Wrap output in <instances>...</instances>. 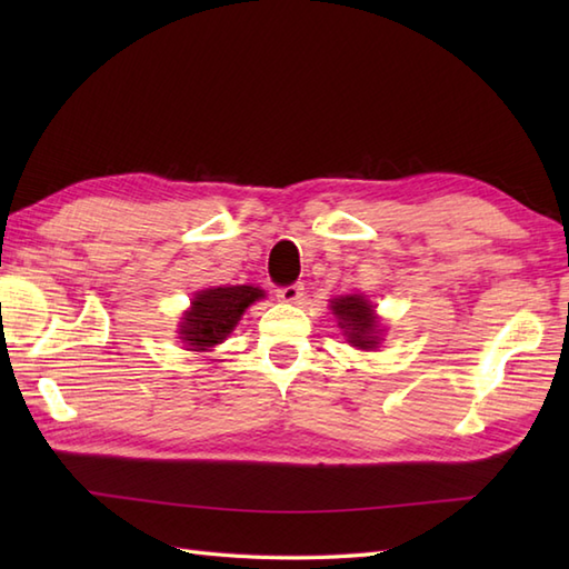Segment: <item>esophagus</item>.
<instances>
[{"label": "esophagus", "instance_id": "obj_1", "mask_svg": "<svg viewBox=\"0 0 569 569\" xmlns=\"http://www.w3.org/2000/svg\"><path fill=\"white\" fill-rule=\"evenodd\" d=\"M278 300H283V303H300L303 300V286L300 283H291V286H283L276 291Z\"/></svg>", "mask_w": 569, "mask_h": 569}]
</instances>
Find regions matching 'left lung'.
I'll list each match as a JSON object with an SVG mask.
<instances>
[{
	"label": "left lung",
	"mask_w": 569,
	"mask_h": 569,
	"mask_svg": "<svg viewBox=\"0 0 569 569\" xmlns=\"http://www.w3.org/2000/svg\"><path fill=\"white\" fill-rule=\"evenodd\" d=\"M330 308L349 345L359 349L379 347V318L365 296H340L330 300Z\"/></svg>",
	"instance_id": "8db88e82"
}]
</instances>
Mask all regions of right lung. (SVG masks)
<instances>
[{
  "label": "right lung",
  "instance_id": "obj_1",
  "mask_svg": "<svg viewBox=\"0 0 569 569\" xmlns=\"http://www.w3.org/2000/svg\"><path fill=\"white\" fill-rule=\"evenodd\" d=\"M261 298L263 291L253 286H220L198 291L180 322V340L190 352H210V347L227 340L244 310Z\"/></svg>",
  "mask_w": 569,
  "mask_h": 569
}]
</instances>
